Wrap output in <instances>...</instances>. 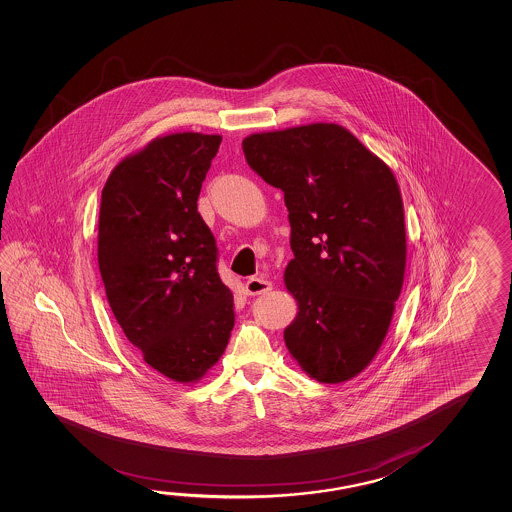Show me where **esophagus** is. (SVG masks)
I'll return each mask as SVG.
<instances>
[{
    "label": "esophagus",
    "mask_w": 512,
    "mask_h": 512,
    "mask_svg": "<svg viewBox=\"0 0 512 512\" xmlns=\"http://www.w3.org/2000/svg\"><path fill=\"white\" fill-rule=\"evenodd\" d=\"M244 289H246V294H250V296H257V294L268 293L273 289V284L269 282L268 278L262 277H252L246 284H244Z\"/></svg>",
    "instance_id": "esophagus-1"
}]
</instances>
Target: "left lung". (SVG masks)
<instances>
[{
  "mask_svg": "<svg viewBox=\"0 0 512 512\" xmlns=\"http://www.w3.org/2000/svg\"><path fill=\"white\" fill-rule=\"evenodd\" d=\"M248 166L284 193L298 314L284 330L300 368L323 384L359 375L384 343L403 285L400 187L384 160L343 126H294L243 141Z\"/></svg>",
  "mask_w": 512,
  "mask_h": 512,
  "instance_id": "obj_1",
  "label": "left lung"
}]
</instances>
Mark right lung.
Masks as SVG:
<instances>
[{
	"mask_svg": "<svg viewBox=\"0 0 512 512\" xmlns=\"http://www.w3.org/2000/svg\"><path fill=\"white\" fill-rule=\"evenodd\" d=\"M221 135L171 134L121 160L101 191L98 266L110 309L151 368L196 382L227 348L234 296L198 196Z\"/></svg>",
	"mask_w": 512,
	"mask_h": 512,
	"instance_id": "obj_1",
	"label": "right lung"
}]
</instances>
